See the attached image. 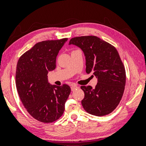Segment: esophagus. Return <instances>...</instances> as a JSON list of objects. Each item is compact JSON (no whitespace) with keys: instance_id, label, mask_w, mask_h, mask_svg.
Listing matches in <instances>:
<instances>
[{"instance_id":"1","label":"esophagus","mask_w":146,"mask_h":146,"mask_svg":"<svg viewBox=\"0 0 146 146\" xmlns=\"http://www.w3.org/2000/svg\"><path fill=\"white\" fill-rule=\"evenodd\" d=\"M77 88H78V86L77 85H76V84H72L71 85V90L72 91H74L75 90H76Z\"/></svg>"}]
</instances>
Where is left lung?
Here are the masks:
<instances>
[{"label": "left lung", "mask_w": 146, "mask_h": 146, "mask_svg": "<svg viewBox=\"0 0 146 146\" xmlns=\"http://www.w3.org/2000/svg\"><path fill=\"white\" fill-rule=\"evenodd\" d=\"M79 47L86 58V72L98 80L95 88L82 86L84 109L90 114H109L119 104L125 85V70L114 46L95 36L75 37L69 45Z\"/></svg>", "instance_id": "left-lung-1"}]
</instances>
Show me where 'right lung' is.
<instances>
[{
  "label": "right lung",
  "instance_id": "1",
  "mask_svg": "<svg viewBox=\"0 0 146 146\" xmlns=\"http://www.w3.org/2000/svg\"><path fill=\"white\" fill-rule=\"evenodd\" d=\"M68 38L38 42L20 57L16 71V86L21 100L38 121L53 122L61 117L71 89L67 84H50L48 73L56 68L59 50Z\"/></svg>",
  "mask_w": 146,
  "mask_h": 146
}]
</instances>
